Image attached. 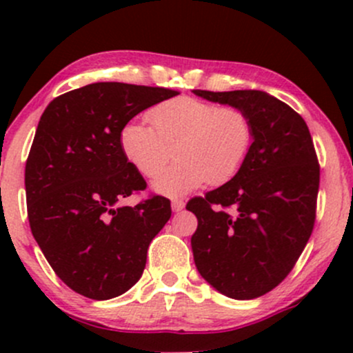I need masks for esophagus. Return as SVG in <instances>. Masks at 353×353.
<instances>
[{"instance_id":"esophagus-1","label":"esophagus","mask_w":353,"mask_h":353,"mask_svg":"<svg viewBox=\"0 0 353 353\" xmlns=\"http://www.w3.org/2000/svg\"><path fill=\"white\" fill-rule=\"evenodd\" d=\"M171 205H172L174 212H181V210L184 209V201H182V199H174Z\"/></svg>"}]
</instances>
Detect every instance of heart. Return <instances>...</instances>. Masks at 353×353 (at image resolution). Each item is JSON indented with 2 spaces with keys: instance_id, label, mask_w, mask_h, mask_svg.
Masks as SVG:
<instances>
[{
  "instance_id": "1",
  "label": "heart",
  "mask_w": 353,
  "mask_h": 353,
  "mask_svg": "<svg viewBox=\"0 0 353 353\" xmlns=\"http://www.w3.org/2000/svg\"><path fill=\"white\" fill-rule=\"evenodd\" d=\"M151 128L128 123L119 144L141 176L156 177L174 154L177 161L154 181L156 192L179 197L205 182L224 184L237 176L250 154L254 131L244 111L179 96L148 112Z\"/></svg>"
}]
</instances>
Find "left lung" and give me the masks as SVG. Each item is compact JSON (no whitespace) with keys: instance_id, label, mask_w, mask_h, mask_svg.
<instances>
[{"instance_id":"8db88e82","label":"left lung","mask_w":353,"mask_h":353,"mask_svg":"<svg viewBox=\"0 0 353 353\" xmlns=\"http://www.w3.org/2000/svg\"><path fill=\"white\" fill-rule=\"evenodd\" d=\"M194 94L244 111L254 141L244 168L185 209L196 214L194 262L214 289L237 301L261 297L294 269L315 224L320 165L305 121L264 91Z\"/></svg>"}]
</instances>
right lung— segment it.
<instances>
[{
	"label": "right lung",
	"instance_id": "1",
	"mask_svg": "<svg viewBox=\"0 0 353 353\" xmlns=\"http://www.w3.org/2000/svg\"><path fill=\"white\" fill-rule=\"evenodd\" d=\"M179 92L125 83H94L64 92L44 109L24 169L31 232L56 275L88 299L131 289L148 247L171 219V201L151 196L125 161L119 134L144 109Z\"/></svg>",
	"mask_w": 353,
	"mask_h": 353
}]
</instances>
